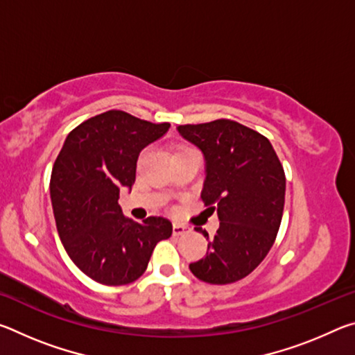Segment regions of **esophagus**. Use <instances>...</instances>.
<instances>
[{"instance_id": "esophagus-1", "label": "esophagus", "mask_w": 355, "mask_h": 355, "mask_svg": "<svg viewBox=\"0 0 355 355\" xmlns=\"http://www.w3.org/2000/svg\"><path fill=\"white\" fill-rule=\"evenodd\" d=\"M189 232H191V228L188 225L178 224V222H175V224H173V227H172L173 236H182V235H186V233H189Z\"/></svg>"}]
</instances>
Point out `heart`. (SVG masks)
I'll list each match as a JSON object with an SVG mask.
<instances>
[{"label":"heart","mask_w":355,"mask_h":355,"mask_svg":"<svg viewBox=\"0 0 355 355\" xmlns=\"http://www.w3.org/2000/svg\"><path fill=\"white\" fill-rule=\"evenodd\" d=\"M189 152H196L194 148H191V147H188V146H182V147H178L175 152H173V155H172V158L173 156H177V155H182V153H189ZM144 155H146V152H142L141 153V156H139V159H142L144 158Z\"/></svg>","instance_id":"obj_1"}]
</instances>
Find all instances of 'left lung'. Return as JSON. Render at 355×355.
Returning a JSON list of instances; mask_svg holds the SVG:
<instances>
[{"label":"left lung","instance_id":"1","mask_svg":"<svg viewBox=\"0 0 355 355\" xmlns=\"http://www.w3.org/2000/svg\"><path fill=\"white\" fill-rule=\"evenodd\" d=\"M178 131L205 156L202 200L220 220L207 255L189 269L207 284H235L264 260L277 238L285 205L284 166L268 137L235 120L180 125Z\"/></svg>","mask_w":355,"mask_h":355}]
</instances>
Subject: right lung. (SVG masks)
Here are the masks:
<instances>
[{
	"label": "right lung",
	"instance_id": "1",
	"mask_svg": "<svg viewBox=\"0 0 355 355\" xmlns=\"http://www.w3.org/2000/svg\"><path fill=\"white\" fill-rule=\"evenodd\" d=\"M171 123H152L111 110L69 133L53 164L50 196L59 238L78 268L101 285L133 284L146 272L155 245L172 224L150 216L137 224L123 216L120 189L131 188L141 150Z\"/></svg>",
	"mask_w": 355,
	"mask_h": 355
}]
</instances>
